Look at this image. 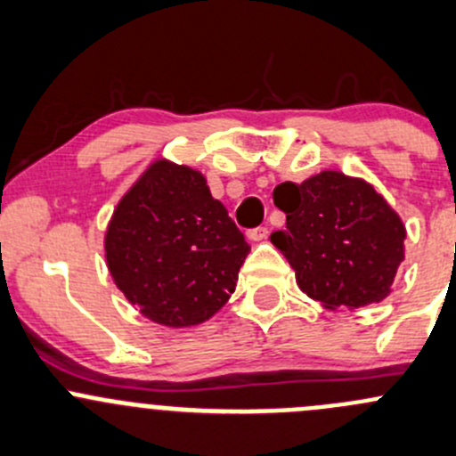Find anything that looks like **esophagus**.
Here are the masks:
<instances>
[{
	"mask_svg": "<svg viewBox=\"0 0 456 456\" xmlns=\"http://www.w3.org/2000/svg\"><path fill=\"white\" fill-rule=\"evenodd\" d=\"M265 237H268V228L265 226L248 230V239H250V241H264Z\"/></svg>",
	"mask_w": 456,
	"mask_h": 456,
	"instance_id": "obj_1",
	"label": "esophagus"
}]
</instances>
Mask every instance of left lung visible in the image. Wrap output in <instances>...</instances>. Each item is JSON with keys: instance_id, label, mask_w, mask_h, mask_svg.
I'll use <instances>...</instances> for the list:
<instances>
[{"instance_id": "8db88e82", "label": "left lung", "mask_w": 456, "mask_h": 456, "mask_svg": "<svg viewBox=\"0 0 456 456\" xmlns=\"http://www.w3.org/2000/svg\"><path fill=\"white\" fill-rule=\"evenodd\" d=\"M286 228L270 234L297 286L328 310H359L392 292L405 259V226L372 183L339 170L273 192Z\"/></svg>"}]
</instances>
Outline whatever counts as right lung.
<instances>
[{
	"label": "right lung",
	"mask_w": 456,
	"mask_h": 456,
	"mask_svg": "<svg viewBox=\"0 0 456 456\" xmlns=\"http://www.w3.org/2000/svg\"><path fill=\"white\" fill-rule=\"evenodd\" d=\"M103 250L115 286L148 322L191 328L228 304L250 246L201 170L159 157L117 201Z\"/></svg>",
	"instance_id": "1"
}]
</instances>
